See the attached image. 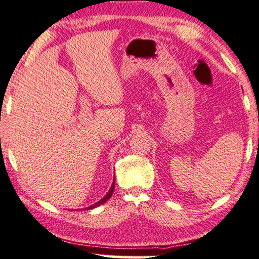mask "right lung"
<instances>
[{"label":"right lung","instance_id":"obj_1","mask_svg":"<svg viewBox=\"0 0 259 259\" xmlns=\"http://www.w3.org/2000/svg\"><path fill=\"white\" fill-rule=\"evenodd\" d=\"M114 187H115V180L113 181V185H111V187H110V190L108 191V193L105 194V196L102 198V199H100L98 200L97 203H95V204H92V205H90V206H88L86 207V209L88 210H91V209H95V207H97V206H100V205H102V204H104L105 202H107L108 199H109V198L111 197V194H113V192H114Z\"/></svg>","mask_w":259,"mask_h":259}]
</instances>
